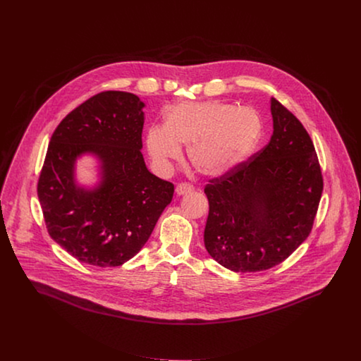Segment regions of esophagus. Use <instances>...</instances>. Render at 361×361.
<instances>
[{
  "label": "esophagus",
  "instance_id": "34e87169",
  "mask_svg": "<svg viewBox=\"0 0 361 361\" xmlns=\"http://www.w3.org/2000/svg\"><path fill=\"white\" fill-rule=\"evenodd\" d=\"M195 188H193V185L190 184V183H180V184H177V187H176V192H177V195H185V193H190V192L193 191Z\"/></svg>",
  "mask_w": 361,
  "mask_h": 361
}]
</instances>
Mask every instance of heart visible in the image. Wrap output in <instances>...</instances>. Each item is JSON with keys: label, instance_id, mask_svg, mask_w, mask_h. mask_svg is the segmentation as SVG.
I'll return each instance as SVG.
<instances>
[{"label": "heart", "instance_id": "heart-1", "mask_svg": "<svg viewBox=\"0 0 361 361\" xmlns=\"http://www.w3.org/2000/svg\"><path fill=\"white\" fill-rule=\"evenodd\" d=\"M263 135V121L251 107L206 101L183 102L171 107L165 126H154L146 147L157 169L168 171L188 145L192 166L203 176L221 177L247 161Z\"/></svg>", "mask_w": 361, "mask_h": 361}]
</instances>
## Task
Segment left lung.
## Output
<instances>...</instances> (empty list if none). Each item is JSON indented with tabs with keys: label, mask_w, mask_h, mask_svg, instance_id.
<instances>
[{
	"label": "left lung",
	"mask_w": 361,
	"mask_h": 361,
	"mask_svg": "<svg viewBox=\"0 0 361 361\" xmlns=\"http://www.w3.org/2000/svg\"><path fill=\"white\" fill-rule=\"evenodd\" d=\"M271 116L269 145L204 188L206 250L235 273L263 271L293 254L311 233L323 191L305 128L274 98Z\"/></svg>",
	"instance_id": "obj_1"
}]
</instances>
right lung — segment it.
Instances as JSON below:
<instances>
[{
	"mask_svg": "<svg viewBox=\"0 0 361 361\" xmlns=\"http://www.w3.org/2000/svg\"><path fill=\"white\" fill-rule=\"evenodd\" d=\"M145 104L135 94L104 91L72 110L51 135L38 181L50 237L78 260L121 266L147 243L174 185L149 173L142 154ZM92 153L102 180L77 185L75 161Z\"/></svg>",
	"mask_w": 361,
	"mask_h": 361,
	"instance_id": "add662e5",
	"label": "right lung"
}]
</instances>
